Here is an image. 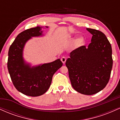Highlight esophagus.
I'll return each instance as SVG.
<instances>
[{
    "mask_svg": "<svg viewBox=\"0 0 120 120\" xmlns=\"http://www.w3.org/2000/svg\"><path fill=\"white\" fill-rule=\"evenodd\" d=\"M61 60L62 61V63H63V64H65L66 62V60H67V59H66L65 57H62L61 59Z\"/></svg>",
    "mask_w": 120,
    "mask_h": 120,
    "instance_id": "34e87169",
    "label": "esophagus"
}]
</instances>
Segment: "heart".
Masks as SVG:
<instances>
[{
  "label": "heart",
  "mask_w": 120,
  "mask_h": 120,
  "mask_svg": "<svg viewBox=\"0 0 120 120\" xmlns=\"http://www.w3.org/2000/svg\"><path fill=\"white\" fill-rule=\"evenodd\" d=\"M83 42V38H82V37H79V38H78L77 40V43L78 44H79V45H81V44H82V43Z\"/></svg>",
  "instance_id": "1"
}]
</instances>
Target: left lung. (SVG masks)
Wrapping results in <instances>:
<instances>
[{
    "label": "left lung",
    "mask_w": 120,
    "mask_h": 120,
    "mask_svg": "<svg viewBox=\"0 0 120 120\" xmlns=\"http://www.w3.org/2000/svg\"><path fill=\"white\" fill-rule=\"evenodd\" d=\"M93 35L87 47L81 46L70 53L65 65L71 86L84 95L102 90L109 80L113 65L112 47L101 31L86 28Z\"/></svg>",
    "instance_id": "1"
}]
</instances>
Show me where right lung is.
Here are the masks:
<instances>
[{
  "label": "right lung",
  "mask_w": 120,
  "mask_h": 120,
  "mask_svg": "<svg viewBox=\"0 0 120 120\" xmlns=\"http://www.w3.org/2000/svg\"><path fill=\"white\" fill-rule=\"evenodd\" d=\"M43 27L38 26L21 33L8 51L7 67L13 85L19 92L27 96L44 94L50 87L53 74L63 65L60 59L35 66L25 60L23 53L25 44L32 37L43 36Z\"/></svg>",
  "instance_id": "right-lung-1"
}]
</instances>
